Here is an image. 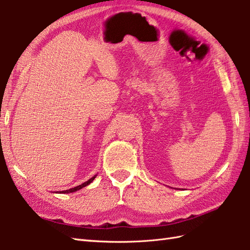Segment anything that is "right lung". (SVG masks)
<instances>
[{
	"label": "right lung",
	"instance_id": "right-lung-1",
	"mask_svg": "<svg viewBox=\"0 0 250 250\" xmlns=\"http://www.w3.org/2000/svg\"><path fill=\"white\" fill-rule=\"evenodd\" d=\"M95 177H96V175H94L93 177H91L90 180H87L86 182L83 183V184H81V185H79V186H76V187H74V188H70V189H67V190H63L62 193H69V192H75V191H77V190H79V189H81V188L87 186L88 184H91V183L94 181V179H95Z\"/></svg>",
	"mask_w": 250,
	"mask_h": 250
}]
</instances>
